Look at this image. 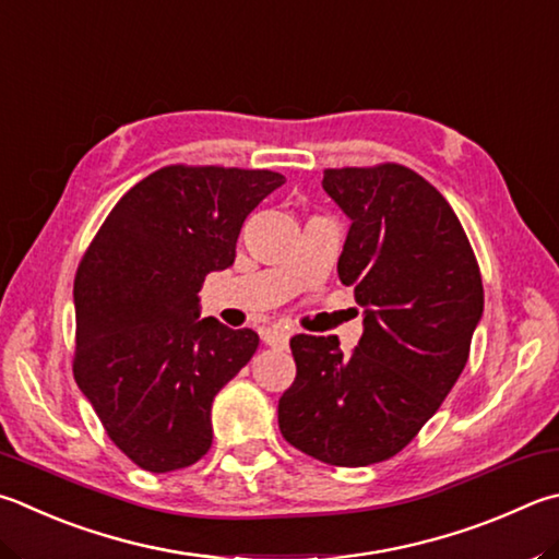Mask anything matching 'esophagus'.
<instances>
[{
	"instance_id": "1",
	"label": "esophagus",
	"mask_w": 559,
	"mask_h": 559,
	"mask_svg": "<svg viewBox=\"0 0 559 559\" xmlns=\"http://www.w3.org/2000/svg\"><path fill=\"white\" fill-rule=\"evenodd\" d=\"M261 337L269 344V347H288L290 332L286 328H266L261 332Z\"/></svg>"
}]
</instances>
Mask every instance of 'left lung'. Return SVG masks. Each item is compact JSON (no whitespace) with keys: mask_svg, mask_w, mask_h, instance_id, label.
Returning a JSON list of instances; mask_svg holds the SVG:
<instances>
[{"mask_svg":"<svg viewBox=\"0 0 559 559\" xmlns=\"http://www.w3.org/2000/svg\"><path fill=\"white\" fill-rule=\"evenodd\" d=\"M322 188L352 219L340 281L364 308L352 354L296 334V381L278 401L293 448L334 466H367L408 444L469 359L484 312L479 263L450 202L399 164L328 168Z\"/></svg>","mask_w":559,"mask_h":559,"instance_id":"obj_1","label":"left lung"}]
</instances>
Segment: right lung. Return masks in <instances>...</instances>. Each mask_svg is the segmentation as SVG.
I'll return each mask as SVG.
<instances>
[{"instance_id":"1","label":"right lung","mask_w":559,"mask_h":559,"mask_svg":"<svg viewBox=\"0 0 559 559\" xmlns=\"http://www.w3.org/2000/svg\"><path fill=\"white\" fill-rule=\"evenodd\" d=\"M283 182L273 170L166 166L111 207L80 261L73 377L141 469H182L210 450L212 401L259 334L200 320L198 293L235 263L249 212Z\"/></svg>"}]
</instances>
